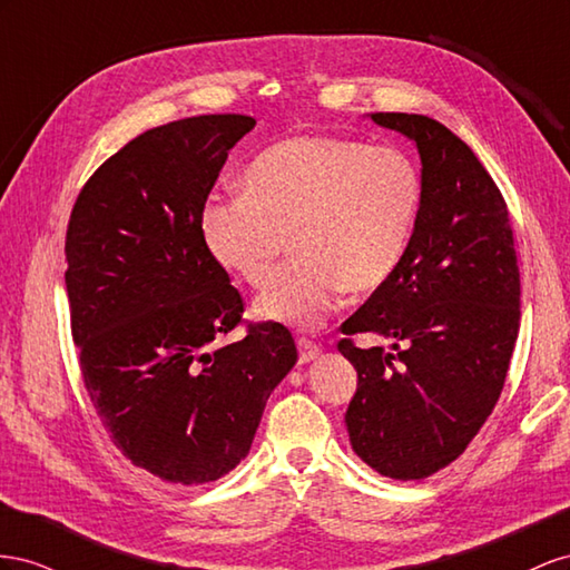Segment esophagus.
Listing matches in <instances>:
<instances>
[{
    "label": "esophagus",
    "mask_w": 570,
    "mask_h": 570,
    "mask_svg": "<svg viewBox=\"0 0 570 570\" xmlns=\"http://www.w3.org/2000/svg\"><path fill=\"white\" fill-rule=\"evenodd\" d=\"M298 355H301V363H311L322 355V348L313 344L311 338H298Z\"/></svg>",
    "instance_id": "obj_1"
}]
</instances>
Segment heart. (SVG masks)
Here are the masks:
<instances>
[{
    "label": "heart",
    "mask_w": 570,
    "mask_h": 570,
    "mask_svg": "<svg viewBox=\"0 0 570 570\" xmlns=\"http://www.w3.org/2000/svg\"><path fill=\"white\" fill-rule=\"evenodd\" d=\"M422 209L415 161L389 145L291 136L259 153L243 193L209 200L203 238L222 267L265 286L291 240L294 263L255 298L259 320L317 327L348 294L382 288Z\"/></svg>",
    "instance_id": "b5f03b06"
}]
</instances>
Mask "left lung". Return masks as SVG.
Masks as SVG:
<instances>
[{"label":"left lung","mask_w":570,"mask_h":570,"mask_svg":"<svg viewBox=\"0 0 570 570\" xmlns=\"http://www.w3.org/2000/svg\"><path fill=\"white\" fill-rule=\"evenodd\" d=\"M370 119L417 148L422 209L396 274L341 324L389 344L338 341L357 372L346 428L380 475L422 480L461 456L499 401L520 327V272L507 203L475 153L422 114Z\"/></svg>","instance_id":"obj_1"}]
</instances>
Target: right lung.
I'll return each mask as SVG.
<instances>
[{"mask_svg": "<svg viewBox=\"0 0 570 570\" xmlns=\"http://www.w3.org/2000/svg\"><path fill=\"white\" fill-rule=\"evenodd\" d=\"M255 119L207 114L157 126L80 190L67 232L71 334L114 444L174 484L224 478L248 456L265 403L298 361L284 324L248 327L207 250L203 209Z\"/></svg>", "mask_w": 570, "mask_h": 570, "instance_id": "right-lung-1", "label": "right lung"}]
</instances>
